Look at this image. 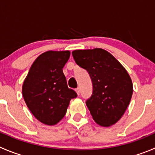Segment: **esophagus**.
<instances>
[{"label":"esophagus","instance_id":"1","mask_svg":"<svg viewBox=\"0 0 155 155\" xmlns=\"http://www.w3.org/2000/svg\"><path fill=\"white\" fill-rule=\"evenodd\" d=\"M75 91H76V93L78 95H80V88L78 87L76 90H75Z\"/></svg>","mask_w":155,"mask_h":155}]
</instances>
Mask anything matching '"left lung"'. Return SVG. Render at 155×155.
Here are the masks:
<instances>
[{
	"mask_svg": "<svg viewBox=\"0 0 155 155\" xmlns=\"http://www.w3.org/2000/svg\"><path fill=\"white\" fill-rule=\"evenodd\" d=\"M75 62L87 70L93 92L86 101L93 119L102 126H110L126 112L133 87L129 74L110 53L102 48L72 51Z\"/></svg>",
	"mask_w": 155,
	"mask_h": 155,
	"instance_id": "8db88e82",
	"label": "left lung"
}]
</instances>
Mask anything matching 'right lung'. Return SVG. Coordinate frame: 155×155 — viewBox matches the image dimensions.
Wrapping results in <instances>:
<instances>
[{"label": "right lung", "mask_w": 155, "mask_h": 155, "mask_svg": "<svg viewBox=\"0 0 155 155\" xmlns=\"http://www.w3.org/2000/svg\"><path fill=\"white\" fill-rule=\"evenodd\" d=\"M69 57V51L42 53L32 63L23 82L22 93L28 108L45 125L58 123L71 100L77 97V93L68 87L62 70Z\"/></svg>", "instance_id": "obj_1"}]
</instances>
